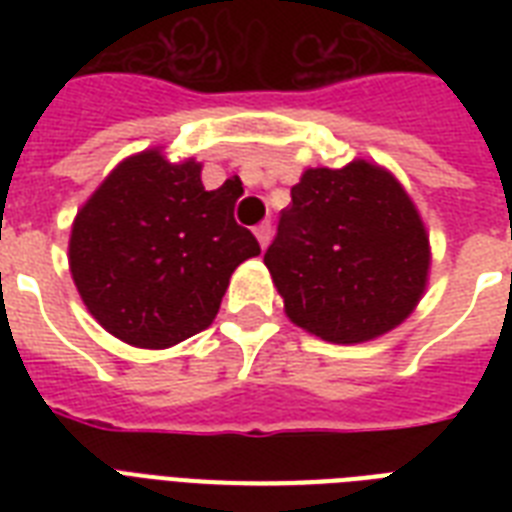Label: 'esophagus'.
Listing matches in <instances>:
<instances>
[{"mask_svg":"<svg viewBox=\"0 0 512 512\" xmlns=\"http://www.w3.org/2000/svg\"><path fill=\"white\" fill-rule=\"evenodd\" d=\"M255 236L260 241V247H268V241H271V223H260L255 225Z\"/></svg>","mask_w":512,"mask_h":512,"instance_id":"esophagus-1","label":"esophagus"}]
</instances>
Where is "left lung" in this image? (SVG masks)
<instances>
[{
	"label": "left lung",
	"instance_id": "obj_1",
	"mask_svg": "<svg viewBox=\"0 0 512 512\" xmlns=\"http://www.w3.org/2000/svg\"><path fill=\"white\" fill-rule=\"evenodd\" d=\"M263 260L297 327L353 345L385 335L417 308L430 244L396 177L358 159L303 172Z\"/></svg>",
	"mask_w": 512,
	"mask_h": 512
}]
</instances>
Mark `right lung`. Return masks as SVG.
<instances>
[{"mask_svg": "<svg viewBox=\"0 0 512 512\" xmlns=\"http://www.w3.org/2000/svg\"><path fill=\"white\" fill-rule=\"evenodd\" d=\"M236 183L204 191L201 164L154 148L122 164L76 212L68 265L98 324L135 348L162 350L207 329L231 273L260 255L233 220Z\"/></svg>", "mask_w": 512, "mask_h": 512, "instance_id": "add662e5", "label": "right lung"}]
</instances>
